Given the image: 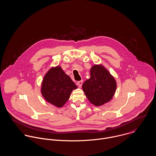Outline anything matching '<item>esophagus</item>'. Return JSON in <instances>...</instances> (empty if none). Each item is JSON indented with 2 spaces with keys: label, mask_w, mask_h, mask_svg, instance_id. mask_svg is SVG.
<instances>
[{
  "label": "esophagus",
  "mask_w": 156,
  "mask_h": 156,
  "mask_svg": "<svg viewBox=\"0 0 156 156\" xmlns=\"http://www.w3.org/2000/svg\"><path fill=\"white\" fill-rule=\"evenodd\" d=\"M82 84H83V81H82V80H80V81H79V82H77V85H78V87H79V88H81V87H82Z\"/></svg>",
  "instance_id": "1"
}]
</instances>
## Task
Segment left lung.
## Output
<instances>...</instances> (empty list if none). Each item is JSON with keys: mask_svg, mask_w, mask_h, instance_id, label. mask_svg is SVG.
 <instances>
[{"mask_svg": "<svg viewBox=\"0 0 156 156\" xmlns=\"http://www.w3.org/2000/svg\"><path fill=\"white\" fill-rule=\"evenodd\" d=\"M90 77L82 85L87 98L95 106H102L111 100L116 82L108 70L101 65H95L90 70Z\"/></svg>", "mask_w": 156, "mask_h": 156, "instance_id": "left-lung-1", "label": "left lung"}]
</instances>
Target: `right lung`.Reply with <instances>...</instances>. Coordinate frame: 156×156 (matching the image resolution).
I'll use <instances>...</instances> for the list:
<instances>
[{"instance_id": "obj_1", "label": "right lung", "mask_w": 156, "mask_h": 156, "mask_svg": "<svg viewBox=\"0 0 156 156\" xmlns=\"http://www.w3.org/2000/svg\"><path fill=\"white\" fill-rule=\"evenodd\" d=\"M77 86L61 67L50 68L45 74L41 84V94L45 100L58 108L62 107Z\"/></svg>"}]
</instances>
